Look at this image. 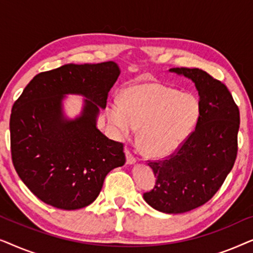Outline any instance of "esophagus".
<instances>
[{"label":"esophagus","mask_w":253,"mask_h":253,"mask_svg":"<svg viewBox=\"0 0 253 253\" xmlns=\"http://www.w3.org/2000/svg\"><path fill=\"white\" fill-rule=\"evenodd\" d=\"M126 165H134L136 164V158L131 154L130 151H126Z\"/></svg>","instance_id":"obj_1"}]
</instances>
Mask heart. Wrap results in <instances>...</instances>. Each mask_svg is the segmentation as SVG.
<instances>
[{
  "label": "heart",
  "instance_id": "b5f03b06",
  "mask_svg": "<svg viewBox=\"0 0 253 253\" xmlns=\"http://www.w3.org/2000/svg\"><path fill=\"white\" fill-rule=\"evenodd\" d=\"M199 100L191 93L160 83L133 85L121 100L107 103L106 117L119 137H131L139 127L141 150L151 158H165L178 150L195 130Z\"/></svg>",
  "mask_w": 253,
  "mask_h": 253
}]
</instances>
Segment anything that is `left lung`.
Returning <instances> with one entry per match:
<instances>
[{"label": "left lung", "instance_id": "obj_1", "mask_svg": "<svg viewBox=\"0 0 253 253\" xmlns=\"http://www.w3.org/2000/svg\"><path fill=\"white\" fill-rule=\"evenodd\" d=\"M169 71L195 83L200 116L195 131L174 154L148 162L157 182L144 199L159 212L179 214L209 202L230 172L237 155L240 110L227 86L207 72L197 68Z\"/></svg>", "mask_w": 253, "mask_h": 253}]
</instances>
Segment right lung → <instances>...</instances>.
<instances>
[{"instance_id": "add662e5", "label": "right lung", "mask_w": 253, "mask_h": 253, "mask_svg": "<svg viewBox=\"0 0 253 253\" xmlns=\"http://www.w3.org/2000/svg\"><path fill=\"white\" fill-rule=\"evenodd\" d=\"M121 70L115 62L65 64L41 72L12 107L10 141L13 167L34 196L61 210L88 206L107 174L126 164L123 144L98 127L100 109ZM82 95L83 109L65 116L63 100Z\"/></svg>"}]
</instances>
